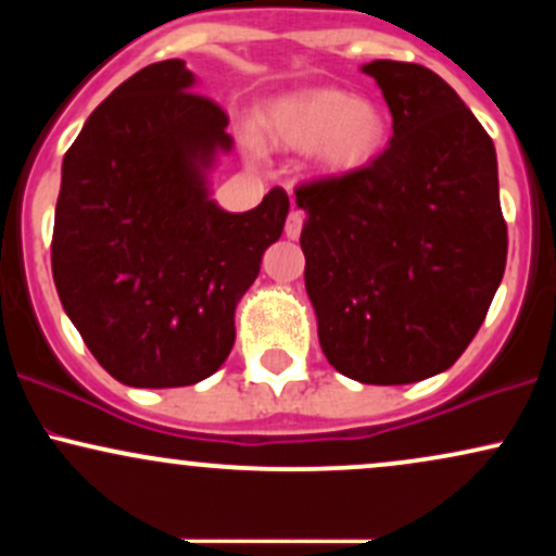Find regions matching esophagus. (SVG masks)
I'll use <instances>...</instances> for the list:
<instances>
[{"label":"esophagus","instance_id":"esophagus-1","mask_svg":"<svg viewBox=\"0 0 556 556\" xmlns=\"http://www.w3.org/2000/svg\"><path fill=\"white\" fill-rule=\"evenodd\" d=\"M300 229H303V214L298 212V208H292L290 216H287V225H285V235L290 240H298L300 238Z\"/></svg>","mask_w":556,"mask_h":556}]
</instances>
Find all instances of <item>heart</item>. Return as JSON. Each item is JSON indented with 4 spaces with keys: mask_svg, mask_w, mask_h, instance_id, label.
Masks as SVG:
<instances>
[{
    "mask_svg": "<svg viewBox=\"0 0 556 556\" xmlns=\"http://www.w3.org/2000/svg\"><path fill=\"white\" fill-rule=\"evenodd\" d=\"M258 136L290 151H311L318 175L342 180L371 167L389 140V117L376 101L342 88H305L269 101Z\"/></svg>",
    "mask_w": 556,
    "mask_h": 556,
    "instance_id": "b5f03b06",
    "label": "heart"
}]
</instances>
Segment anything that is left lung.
Wrapping results in <instances>:
<instances>
[{"label": "left lung", "mask_w": 556, "mask_h": 556, "mask_svg": "<svg viewBox=\"0 0 556 556\" xmlns=\"http://www.w3.org/2000/svg\"><path fill=\"white\" fill-rule=\"evenodd\" d=\"M392 140L371 167L295 190L318 342L361 384L446 371L486 318L507 264L496 151L429 67L374 60Z\"/></svg>", "instance_id": "left-lung-1"}]
</instances>
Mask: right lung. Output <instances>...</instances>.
Masks as SVG:
<instances>
[{"mask_svg":"<svg viewBox=\"0 0 556 556\" xmlns=\"http://www.w3.org/2000/svg\"><path fill=\"white\" fill-rule=\"evenodd\" d=\"M182 60L138 70L62 159L52 274L93 358L127 387H190L235 344V308L285 229L290 198L225 212L208 175L232 151L227 114Z\"/></svg>","mask_w":556,"mask_h":556,"instance_id":"add662e5","label":"right lung"}]
</instances>
